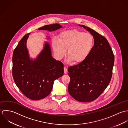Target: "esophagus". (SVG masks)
Wrapping results in <instances>:
<instances>
[{
	"label": "esophagus",
	"mask_w": 128,
	"mask_h": 128,
	"mask_svg": "<svg viewBox=\"0 0 128 128\" xmlns=\"http://www.w3.org/2000/svg\"><path fill=\"white\" fill-rule=\"evenodd\" d=\"M64 74H67V69L66 67H64Z\"/></svg>",
	"instance_id": "esophagus-1"
}]
</instances>
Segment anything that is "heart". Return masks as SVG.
<instances>
[{
	"label": "heart",
	"mask_w": 128,
	"mask_h": 128,
	"mask_svg": "<svg viewBox=\"0 0 128 128\" xmlns=\"http://www.w3.org/2000/svg\"><path fill=\"white\" fill-rule=\"evenodd\" d=\"M94 39L92 34L73 29L61 32L58 35V42L53 40L52 45L54 54L58 59L66 54L69 61L75 64L84 62L93 50Z\"/></svg>",
	"instance_id": "b5f03b06"
}]
</instances>
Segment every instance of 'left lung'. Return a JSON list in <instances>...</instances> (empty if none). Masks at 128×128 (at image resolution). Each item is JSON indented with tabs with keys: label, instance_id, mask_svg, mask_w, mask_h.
<instances>
[{
	"label": "left lung",
	"instance_id": "1",
	"mask_svg": "<svg viewBox=\"0 0 128 128\" xmlns=\"http://www.w3.org/2000/svg\"><path fill=\"white\" fill-rule=\"evenodd\" d=\"M83 26L93 36L94 44L88 57L68 69L69 94L77 101L90 102L98 98L111 80L114 55L107 39L90 28Z\"/></svg>",
	"mask_w": 128,
	"mask_h": 128
}]
</instances>
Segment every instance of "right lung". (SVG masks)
I'll use <instances>...</instances> for the list:
<instances>
[{"mask_svg": "<svg viewBox=\"0 0 128 128\" xmlns=\"http://www.w3.org/2000/svg\"><path fill=\"white\" fill-rule=\"evenodd\" d=\"M62 27L56 23L38 30L54 31ZM30 34L23 36L14 50L12 75L16 86L24 96L32 100H39L50 94L54 81L63 75L64 65L52 58L48 42L35 60L30 59L26 46Z\"/></svg>", "mask_w": 128, "mask_h": 128, "instance_id": "obj_1", "label": "right lung"}]
</instances>
